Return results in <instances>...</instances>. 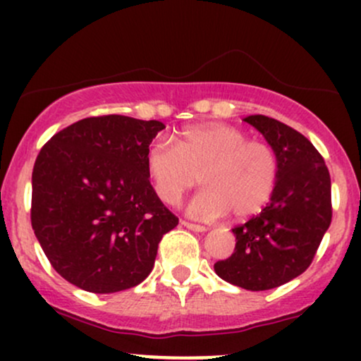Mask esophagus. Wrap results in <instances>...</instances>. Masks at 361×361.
Returning <instances> with one entry per match:
<instances>
[{
  "mask_svg": "<svg viewBox=\"0 0 361 361\" xmlns=\"http://www.w3.org/2000/svg\"><path fill=\"white\" fill-rule=\"evenodd\" d=\"M181 226H185L186 229H190V231H195V233H205V231H207L205 226H200V224L186 222V221H181Z\"/></svg>",
  "mask_w": 361,
  "mask_h": 361,
  "instance_id": "esophagus-1",
  "label": "esophagus"
}]
</instances>
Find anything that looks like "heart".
Here are the masks:
<instances>
[{
  "label": "heart",
  "instance_id": "obj_1",
  "mask_svg": "<svg viewBox=\"0 0 361 361\" xmlns=\"http://www.w3.org/2000/svg\"><path fill=\"white\" fill-rule=\"evenodd\" d=\"M146 169L164 204L176 205L197 185H204L188 212L200 219L256 215L271 200L279 183V157L267 144L247 140L241 128L202 123L180 132L176 146L156 139L146 151Z\"/></svg>",
  "mask_w": 361,
  "mask_h": 361
}]
</instances>
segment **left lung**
<instances>
[{
  "label": "left lung",
  "instance_id": "left-lung-1",
  "mask_svg": "<svg viewBox=\"0 0 361 361\" xmlns=\"http://www.w3.org/2000/svg\"><path fill=\"white\" fill-rule=\"evenodd\" d=\"M279 157V183L259 215L234 227L235 250L217 261L222 280L252 292L293 280L309 268L329 229L331 176L309 139L264 115L244 118Z\"/></svg>",
  "mask_w": 361,
  "mask_h": 361
}]
</instances>
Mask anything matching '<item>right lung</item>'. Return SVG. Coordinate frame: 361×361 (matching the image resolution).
Returning <instances> with one entry per match:
<instances>
[{"mask_svg": "<svg viewBox=\"0 0 361 361\" xmlns=\"http://www.w3.org/2000/svg\"><path fill=\"white\" fill-rule=\"evenodd\" d=\"M164 123L82 118L52 135L32 173V229L62 279L86 292L139 285L175 217L149 181L146 151Z\"/></svg>", "mask_w": 361, "mask_h": 361, "instance_id": "right-lung-1", "label": "right lung"}]
</instances>
